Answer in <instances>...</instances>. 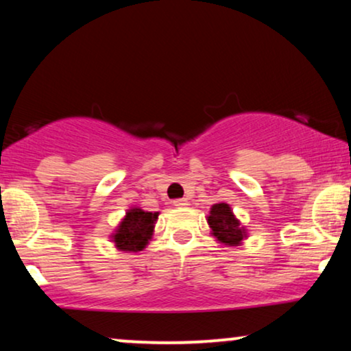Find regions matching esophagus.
I'll return each instance as SVG.
<instances>
[{
	"label": "esophagus",
	"instance_id": "1",
	"mask_svg": "<svg viewBox=\"0 0 351 351\" xmlns=\"http://www.w3.org/2000/svg\"><path fill=\"white\" fill-rule=\"evenodd\" d=\"M174 206H176V208H185V206H189V201H186L185 198L176 199L174 201Z\"/></svg>",
	"mask_w": 351,
	"mask_h": 351
}]
</instances>
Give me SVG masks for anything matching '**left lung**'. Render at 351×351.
<instances>
[{
  "instance_id": "obj_1",
  "label": "left lung",
  "mask_w": 351,
  "mask_h": 351,
  "mask_svg": "<svg viewBox=\"0 0 351 351\" xmlns=\"http://www.w3.org/2000/svg\"><path fill=\"white\" fill-rule=\"evenodd\" d=\"M206 219H208L210 234L215 238V241L225 246H239L247 238V230L234 217L232 208L227 203L214 204Z\"/></svg>"
}]
</instances>
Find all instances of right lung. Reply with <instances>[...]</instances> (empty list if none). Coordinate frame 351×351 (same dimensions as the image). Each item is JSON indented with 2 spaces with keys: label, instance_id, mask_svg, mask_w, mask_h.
Listing matches in <instances>:
<instances>
[{
  "label": "right lung",
  "instance_id": "1",
  "mask_svg": "<svg viewBox=\"0 0 351 351\" xmlns=\"http://www.w3.org/2000/svg\"><path fill=\"white\" fill-rule=\"evenodd\" d=\"M160 213H148L141 208L128 209L121 222L110 234L114 247L123 252H138L147 247L155 232Z\"/></svg>",
  "mask_w": 351,
  "mask_h": 351
}]
</instances>
